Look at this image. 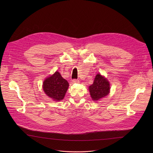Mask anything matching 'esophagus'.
Returning <instances> with one entry per match:
<instances>
[{
	"label": "esophagus",
	"instance_id": "esophagus-1",
	"mask_svg": "<svg viewBox=\"0 0 153 153\" xmlns=\"http://www.w3.org/2000/svg\"><path fill=\"white\" fill-rule=\"evenodd\" d=\"M73 82L75 83H79L80 82V81L78 79H73Z\"/></svg>",
	"mask_w": 153,
	"mask_h": 153
}]
</instances>
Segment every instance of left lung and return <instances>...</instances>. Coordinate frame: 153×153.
Listing matches in <instances>:
<instances>
[{
  "label": "left lung",
  "instance_id": "obj_1",
  "mask_svg": "<svg viewBox=\"0 0 153 153\" xmlns=\"http://www.w3.org/2000/svg\"><path fill=\"white\" fill-rule=\"evenodd\" d=\"M89 91L92 99L94 101L107 96L110 91V84L104 76L97 74L93 83L89 86Z\"/></svg>",
  "mask_w": 153,
  "mask_h": 153
}]
</instances>
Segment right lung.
Returning <instances> with one entry per match:
<instances>
[{
    "instance_id": "right-lung-1",
    "label": "right lung",
    "mask_w": 153,
    "mask_h": 153,
    "mask_svg": "<svg viewBox=\"0 0 153 153\" xmlns=\"http://www.w3.org/2000/svg\"><path fill=\"white\" fill-rule=\"evenodd\" d=\"M42 86L43 91L48 97L53 100L60 101L64 98L69 83L58 71H56L43 81Z\"/></svg>"
}]
</instances>
